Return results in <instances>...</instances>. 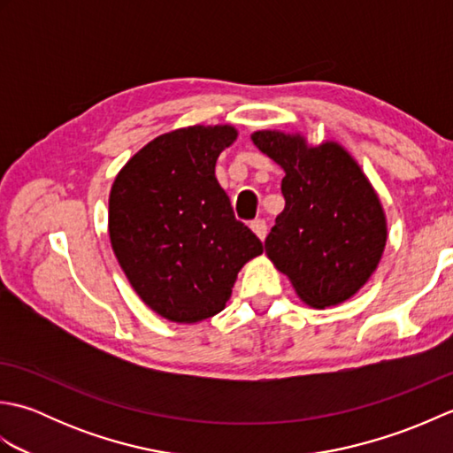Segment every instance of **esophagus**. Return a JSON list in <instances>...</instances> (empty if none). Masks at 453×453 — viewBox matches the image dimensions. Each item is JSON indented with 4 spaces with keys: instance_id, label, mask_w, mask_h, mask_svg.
<instances>
[{
    "instance_id": "obj_1",
    "label": "esophagus",
    "mask_w": 453,
    "mask_h": 453,
    "mask_svg": "<svg viewBox=\"0 0 453 453\" xmlns=\"http://www.w3.org/2000/svg\"><path fill=\"white\" fill-rule=\"evenodd\" d=\"M251 229H253V232H255L258 237L265 239V237H266V232H268V226H266L265 219L258 218V219H253V221H251Z\"/></svg>"
}]
</instances>
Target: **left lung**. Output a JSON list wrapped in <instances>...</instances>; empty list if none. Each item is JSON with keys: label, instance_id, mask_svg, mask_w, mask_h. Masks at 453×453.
Segmentation results:
<instances>
[{"label": "left lung", "instance_id": "8db88e82", "mask_svg": "<svg viewBox=\"0 0 453 453\" xmlns=\"http://www.w3.org/2000/svg\"><path fill=\"white\" fill-rule=\"evenodd\" d=\"M255 146L282 165L284 210L265 249L305 303L349 300L378 266L388 227L378 196L341 146L307 148L303 138L255 132Z\"/></svg>", "mask_w": 453, "mask_h": 453}]
</instances>
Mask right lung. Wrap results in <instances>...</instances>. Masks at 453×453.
Segmentation results:
<instances>
[{"label": "right lung", "mask_w": 453, "mask_h": 453, "mask_svg": "<svg viewBox=\"0 0 453 453\" xmlns=\"http://www.w3.org/2000/svg\"><path fill=\"white\" fill-rule=\"evenodd\" d=\"M232 127H190L150 142L114 180L111 243L134 290L177 323L219 313L242 266L263 243L235 218L216 179Z\"/></svg>", "instance_id": "add662e5"}]
</instances>
